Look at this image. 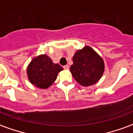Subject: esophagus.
<instances>
[{"mask_svg": "<svg viewBox=\"0 0 133 133\" xmlns=\"http://www.w3.org/2000/svg\"><path fill=\"white\" fill-rule=\"evenodd\" d=\"M63 68H64V69H65V70L69 69V65H64Z\"/></svg>", "mask_w": 133, "mask_h": 133, "instance_id": "esophagus-1", "label": "esophagus"}]
</instances>
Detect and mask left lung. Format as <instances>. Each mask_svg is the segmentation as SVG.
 I'll list each match as a JSON object with an SVG mask.
<instances>
[{"mask_svg":"<svg viewBox=\"0 0 133 133\" xmlns=\"http://www.w3.org/2000/svg\"><path fill=\"white\" fill-rule=\"evenodd\" d=\"M72 62L70 72L75 81L83 86L94 85L103 75V59L90 46L76 51L72 57Z\"/></svg>","mask_w":133,"mask_h":133,"instance_id":"left-lung-1","label":"left lung"}]
</instances>
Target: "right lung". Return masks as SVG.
<instances>
[{
    "mask_svg": "<svg viewBox=\"0 0 133 133\" xmlns=\"http://www.w3.org/2000/svg\"><path fill=\"white\" fill-rule=\"evenodd\" d=\"M63 68L55 64L48 55H40L32 59L27 68V75L30 83L41 89H47L57 78Z\"/></svg>",
    "mask_w": 133,
    "mask_h": 133,
    "instance_id": "add662e5",
    "label": "right lung"
}]
</instances>
